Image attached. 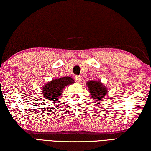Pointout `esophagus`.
Instances as JSON below:
<instances>
[{
    "mask_svg": "<svg viewBox=\"0 0 151 151\" xmlns=\"http://www.w3.org/2000/svg\"><path fill=\"white\" fill-rule=\"evenodd\" d=\"M74 80H75L77 82H80V76H76L75 78H74Z\"/></svg>",
    "mask_w": 151,
    "mask_h": 151,
    "instance_id": "34e87169",
    "label": "esophagus"
}]
</instances>
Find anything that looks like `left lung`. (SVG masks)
Returning a JSON list of instances; mask_svg holds the SVG:
<instances>
[{
    "instance_id": "8db88e82",
    "label": "left lung",
    "mask_w": 151,
    "mask_h": 151,
    "mask_svg": "<svg viewBox=\"0 0 151 151\" xmlns=\"http://www.w3.org/2000/svg\"><path fill=\"white\" fill-rule=\"evenodd\" d=\"M87 86L93 100L100 101L101 99L104 98L107 93V89L100 81H90L87 83Z\"/></svg>"
}]
</instances>
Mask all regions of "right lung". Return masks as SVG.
<instances>
[{
	"mask_svg": "<svg viewBox=\"0 0 151 151\" xmlns=\"http://www.w3.org/2000/svg\"><path fill=\"white\" fill-rule=\"evenodd\" d=\"M74 83V80L71 77H63L59 79H53L49 81L43 88V97L47 98L48 101L52 102L56 100L61 96L62 90L65 86Z\"/></svg>",
	"mask_w": 151,
	"mask_h": 151,
	"instance_id": "right-lung-1",
	"label": "right lung"
}]
</instances>
